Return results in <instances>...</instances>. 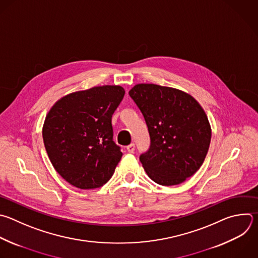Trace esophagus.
<instances>
[{"mask_svg":"<svg viewBox=\"0 0 258 258\" xmlns=\"http://www.w3.org/2000/svg\"><path fill=\"white\" fill-rule=\"evenodd\" d=\"M135 144H130L127 147H126V150L128 153H134L135 152Z\"/></svg>","mask_w":258,"mask_h":258,"instance_id":"esophagus-1","label":"esophagus"}]
</instances>
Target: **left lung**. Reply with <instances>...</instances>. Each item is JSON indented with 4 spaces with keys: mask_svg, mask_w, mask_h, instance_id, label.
Instances as JSON below:
<instances>
[{
    "mask_svg": "<svg viewBox=\"0 0 258 258\" xmlns=\"http://www.w3.org/2000/svg\"><path fill=\"white\" fill-rule=\"evenodd\" d=\"M128 94L150 134V149L140 157L148 176L164 186L182 183L209 151L212 128L205 110L188 93L156 84H137Z\"/></svg>",
    "mask_w": 258,
    "mask_h": 258,
    "instance_id": "obj_1",
    "label": "left lung"
}]
</instances>
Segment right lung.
<instances>
[{"instance_id": "add662e5", "label": "right lung", "mask_w": 258, "mask_h": 258, "mask_svg": "<svg viewBox=\"0 0 258 258\" xmlns=\"http://www.w3.org/2000/svg\"><path fill=\"white\" fill-rule=\"evenodd\" d=\"M118 85L96 86L58 99L46 114L42 138L56 172L81 189L98 188L121 159L111 117L124 96Z\"/></svg>"}]
</instances>
